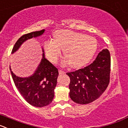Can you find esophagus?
<instances>
[{
    "label": "esophagus",
    "mask_w": 128,
    "mask_h": 128,
    "mask_svg": "<svg viewBox=\"0 0 128 128\" xmlns=\"http://www.w3.org/2000/svg\"><path fill=\"white\" fill-rule=\"evenodd\" d=\"M58 72H59V74H63L65 73V72H64V71H62V70H58Z\"/></svg>",
    "instance_id": "1"
}]
</instances>
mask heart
<instances>
[{"mask_svg": "<svg viewBox=\"0 0 128 128\" xmlns=\"http://www.w3.org/2000/svg\"><path fill=\"white\" fill-rule=\"evenodd\" d=\"M54 40L45 42L44 45L46 58L52 62L57 61L61 50L68 62L73 68H80L88 64L95 55L97 43L94 38L72 31L58 30L54 34Z\"/></svg>", "mask_w": 128, "mask_h": 128, "instance_id": "heart-1", "label": "heart"}]
</instances>
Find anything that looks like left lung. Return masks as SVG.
<instances>
[{"mask_svg": "<svg viewBox=\"0 0 128 128\" xmlns=\"http://www.w3.org/2000/svg\"><path fill=\"white\" fill-rule=\"evenodd\" d=\"M110 73V56L102 50L95 60L86 67L72 72L70 76V96L73 102L87 104L100 97L108 86Z\"/></svg>", "mask_w": 128, "mask_h": 128, "instance_id": "left-lung-1", "label": "left lung"}]
</instances>
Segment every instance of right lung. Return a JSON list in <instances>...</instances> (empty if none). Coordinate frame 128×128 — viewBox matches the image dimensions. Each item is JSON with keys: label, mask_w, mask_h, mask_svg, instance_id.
Instances as JSON below:
<instances>
[{"label": "right lung", "mask_w": 128, "mask_h": 128, "mask_svg": "<svg viewBox=\"0 0 128 128\" xmlns=\"http://www.w3.org/2000/svg\"><path fill=\"white\" fill-rule=\"evenodd\" d=\"M44 32L45 30H42L22 35L16 42L12 54L17 50L26 40L42 35ZM10 70L16 86L30 104L34 107H42L52 102L58 72L57 68L45 58L44 54L36 71L30 77H18L12 72L10 67Z\"/></svg>", "instance_id": "add662e5"}]
</instances>
